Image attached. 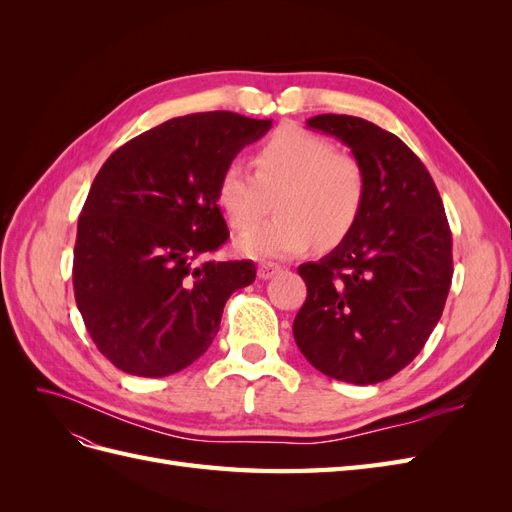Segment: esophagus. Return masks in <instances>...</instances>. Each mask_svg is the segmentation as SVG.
<instances>
[{"label":"esophagus","mask_w":512,"mask_h":512,"mask_svg":"<svg viewBox=\"0 0 512 512\" xmlns=\"http://www.w3.org/2000/svg\"><path fill=\"white\" fill-rule=\"evenodd\" d=\"M280 269H282V267L275 265V262H260L258 277H260V280H269V277H273Z\"/></svg>","instance_id":"obj_1"}]
</instances>
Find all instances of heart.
<instances>
[{"label": "heart", "mask_w": 512, "mask_h": 512, "mask_svg": "<svg viewBox=\"0 0 512 512\" xmlns=\"http://www.w3.org/2000/svg\"><path fill=\"white\" fill-rule=\"evenodd\" d=\"M256 173L230 162L218 181V203L228 222L244 230L257 223L276 196L281 215L237 237V250L252 258H288L316 241H344L365 205V170L348 151H337L301 128L277 130L254 156Z\"/></svg>", "instance_id": "1"}]
</instances>
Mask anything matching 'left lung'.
I'll list each match as a JSON object with an SVG mask.
<instances>
[{
	"instance_id": "1",
	"label": "left lung",
	"mask_w": 512,
	"mask_h": 512,
	"mask_svg": "<svg viewBox=\"0 0 512 512\" xmlns=\"http://www.w3.org/2000/svg\"><path fill=\"white\" fill-rule=\"evenodd\" d=\"M307 128L350 147L365 170L361 218L299 275L307 299L292 324L305 359L352 384L389 380L423 350L453 280V237L425 164L395 134L352 115H316Z\"/></svg>"
}]
</instances>
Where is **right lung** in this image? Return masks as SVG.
I'll list each match as a JSON object with an SVG mask.
<instances>
[{
	"label": "right lung",
	"mask_w": 512,
	"mask_h": 512,
	"mask_svg": "<svg viewBox=\"0 0 512 512\" xmlns=\"http://www.w3.org/2000/svg\"><path fill=\"white\" fill-rule=\"evenodd\" d=\"M271 119L230 111L175 117L121 145L79 215L72 284L98 350L117 369L164 378L211 346L252 260H211L228 239L218 181Z\"/></svg>",
	"instance_id": "1"
}]
</instances>
